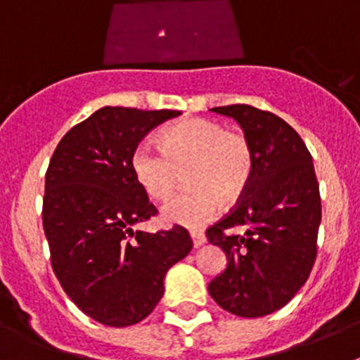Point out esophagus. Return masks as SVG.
<instances>
[{
	"instance_id": "34e87169",
	"label": "esophagus",
	"mask_w": 360,
	"mask_h": 360,
	"mask_svg": "<svg viewBox=\"0 0 360 360\" xmlns=\"http://www.w3.org/2000/svg\"><path fill=\"white\" fill-rule=\"evenodd\" d=\"M191 240H193V247L195 249H198V247H202L203 243H205V234L200 231H191Z\"/></svg>"
}]
</instances>
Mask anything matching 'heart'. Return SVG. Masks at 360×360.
I'll use <instances>...</instances> for the list:
<instances>
[{"label": "heart", "instance_id": "b5f03b06", "mask_svg": "<svg viewBox=\"0 0 360 360\" xmlns=\"http://www.w3.org/2000/svg\"><path fill=\"white\" fill-rule=\"evenodd\" d=\"M129 171L151 202H167L180 174L189 189L162 209L165 224L198 229L216 216L219 202L232 205L254 174V149L243 133L227 131L209 119H184L162 129L158 151L142 144L129 158Z\"/></svg>", "mask_w": 360, "mask_h": 360}]
</instances>
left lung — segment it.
Returning <instances> with one entry per match:
<instances>
[{
    "mask_svg": "<svg viewBox=\"0 0 360 360\" xmlns=\"http://www.w3.org/2000/svg\"><path fill=\"white\" fill-rule=\"evenodd\" d=\"M232 117L254 149V174L240 202L207 229L227 269L209 294L240 317H263L297 294L317 256L321 196L311 155L292 126L249 104L212 108ZM231 228H243L231 235Z\"/></svg>",
    "mask_w": 360,
    "mask_h": 360,
    "instance_id": "8db88e82",
    "label": "left lung"
}]
</instances>
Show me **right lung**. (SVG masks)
Instances as JSON below:
<instances>
[{
    "mask_svg": "<svg viewBox=\"0 0 360 360\" xmlns=\"http://www.w3.org/2000/svg\"><path fill=\"white\" fill-rule=\"evenodd\" d=\"M180 111L104 106L57 144L44 178L43 227L63 290L86 316L131 326L164 295L167 270L193 249L180 225H133L157 214L129 171L139 142Z\"/></svg>",
    "mask_w": 360,
    "mask_h": 360,
    "instance_id": "obj_1",
    "label": "right lung"
}]
</instances>
